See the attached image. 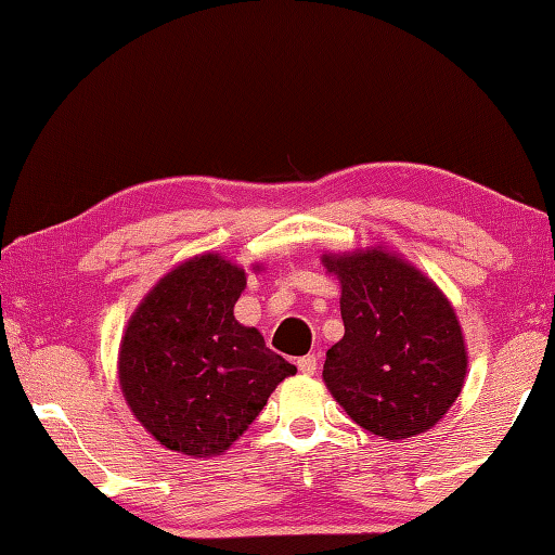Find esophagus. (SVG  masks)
Listing matches in <instances>:
<instances>
[{
    "label": "esophagus",
    "instance_id": "obj_1",
    "mask_svg": "<svg viewBox=\"0 0 555 555\" xmlns=\"http://www.w3.org/2000/svg\"><path fill=\"white\" fill-rule=\"evenodd\" d=\"M296 366H298V371H300V374H304V376H312V374H315V371H318V359L312 357V354H306V357L298 359Z\"/></svg>",
    "mask_w": 555,
    "mask_h": 555
}]
</instances>
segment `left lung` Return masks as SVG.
I'll return each instance as SVG.
<instances>
[{"instance_id":"1","label":"left lung","mask_w":555,"mask_h":555,"mask_svg":"<svg viewBox=\"0 0 555 555\" xmlns=\"http://www.w3.org/2000/svg\"><path fill=\"white\" fill-rule=\"evenodd\" d=\"M341 288L345 337L322 380L371 435L398 441L447 415L466 380L468 351L451 300L425 271L386 247L325 251Z\"/></svg>"}]
</instances>
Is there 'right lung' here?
<instances>
[{"instance_id":"add662e5","label":"right lung","mask_w":555,"mask_h":555,"mask_svg":"<svg viewBox=\"0 0 555 555\" xmlns=\"http://www.w3.org/2000/svg\"><path fill=\"white\" fill-rule=\"evenodd\" d=\"M245 286L243 267L206 251L167 271L128 320L118 347L120 392L169 451L220 456L279 383L296 374L257 327L235 320Z\"/></svg>"}]
</instances>
